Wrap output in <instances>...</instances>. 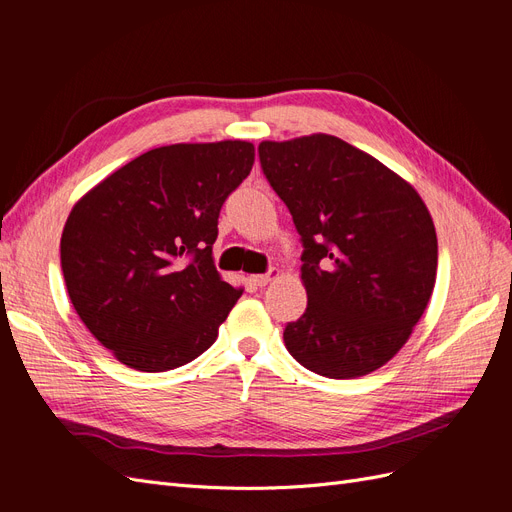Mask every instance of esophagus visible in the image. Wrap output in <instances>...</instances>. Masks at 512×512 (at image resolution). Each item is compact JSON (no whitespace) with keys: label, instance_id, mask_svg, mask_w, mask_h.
Here are the masks:
<instances>
[{"label":"esophagus","instance_id":"esophagus-1","mask_svg":"<svg viewBox=\"0 0 512 512\" xmlns=\"http://www.w3.org/2000/svg\"><path fill=\"white\" fill-rule=\"evenodd\" d=\"M280 275V271L277 269H271L269 273H262V275H252V282H254V286H267L271 280H275V277Z\"/></svg>","mask_w":512,"mask_h":512}]
</instances>
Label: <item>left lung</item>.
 <instances>
[{"label": "left lung", "mask_w": 512, "mask_h": 512, "mask_svg": "<svg viewBox=\"0 0 512 512\" xmlns=\"http://www.w3.org/2000/svg\"><path fill=\"white\" fill-rule=\"evenodd\" d=\"M303 241L305 314L284 331L314 374L350 380L389 363L436 286L438 239L412 185L331 134L258 145Z\"/></svg>", "instance_id": "1"}]
</instances>
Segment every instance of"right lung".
<instances>
[{"mask_svg":"<svg viewBox=\"0 0 512 512\" xmlns=\"http://www.w3.org/2000/svg\"><path fill=\"white\" fill-rule=\"evenodd\" d=\"M247 141L151 149L79 198L61 271L85 327L136 371L175 369L218 339L243 288L213 262L220 209L250 175Z\"/></svg>","mask_w":512,"mask_h":512,"instance_id":"obj_1","label":"right lung"}]
</instances>
